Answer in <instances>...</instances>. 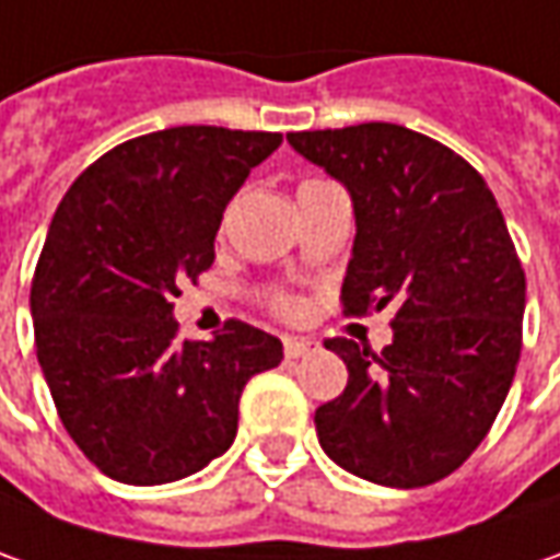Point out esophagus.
<instances>
[{"instance_id": "34e87169", "label": "esophagus", "mask_w": 560, "mask_h": 560, "mask_svg": "<svg viewBox=\"0 0 560 560\" xmlns=\"http://www.w3.org/2000/svg\"><path fill=\"white\" fill-rule=\"evenodd\" d=\"M316 350V343L306 338H284V357L288 359H303Z\"/></svg>"}]
</instances>
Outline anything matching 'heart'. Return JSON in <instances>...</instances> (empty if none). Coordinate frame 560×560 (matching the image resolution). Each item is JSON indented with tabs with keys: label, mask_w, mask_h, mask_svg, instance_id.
<instances>
[{
	"label": "heart",
	"mask_w": 560,
	"mask_h": 560,
	"mask_svg": "<svg viewBox=\"0 0 560 560\" xmlns=\"http://www.w3.org/2000/svg\"><path fill=\"white\" fill-rule=\"evenodd\" d=\"M276 306H279L281 313H288V316H291V313H298V303H294L291 298H276Z\"/></svg>",
	"instance_id": "1"
}]
</instances>
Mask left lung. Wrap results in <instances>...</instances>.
<instances>
[{
	"instance_id": "obj_1",
	"label": "left lung",
	"mask_w": 560,
	"mask_h": 560,
	"mask_svg": "<svg viewBox=\"0 0 560 560\" xmlns=\"http://www.w3.org/2000/svg\"><path fill=\"white\" fill-rule=\"evenodd\" d=\"M353 201L347 316L396 306L394 343L325 340L347 387L316 409L325 455L381 487L443 480L490 434L521 359L527 281L483 176L396 124L288 132Z\"/></svg>"
}]
</instances>
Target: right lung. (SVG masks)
Wrapping results in <instances>:
<instances>
[{
    "label": "right lung",
    "instance_id": "obj_1",
    "mask_svg": "<svg viewBox=\"0 0 560 560\" xmlns=\"http://www.w3.org/2000/svg\"><path fill=\"white\" fill-rule=\"evenodd\" d=\"M279 132L173 126L102 154L51 217L30 288L36 359L70 440L110 480L173 483L220 458L281 340L225 322L179 340L173 298L213 266L222 210Z\"/></svg>",
    "mask_w": 560,
    "mask_h": 560
}]
</instances>
